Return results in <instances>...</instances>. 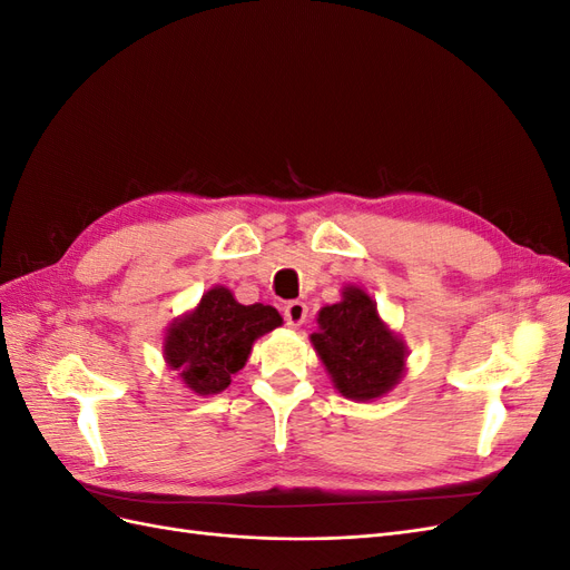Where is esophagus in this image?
<instances>
[{
    "instance_id": "1",
    "label": "esophagus",
    "mask_w": 570,
    "mask_h": 570,
    "mask_svg": "<svg viewBox=\"0 0 570 570\" xmlns=\"http://www.w3.org/2000/svg\"><path fill=\"white\" fill-rule=\"evenodd\" d=\"M283 316H285V323L289 327H299L304 325L306 316H308V308L304 302H289L285 308H283Z\"/></svg>"
}]
</instances>
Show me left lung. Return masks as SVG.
Returning <instances> with one entry per match:
<instances>
[{"label": "left lung", "instance_id": "8db88e82", "mask_svg": "<svg viewBox=\"0 0 570 570\" xmlns=\"http://www.w3.org/2000/svg\"><path fill=\"white\" fill-rule=\"evenodd\" d=\"M312 342L335 387L350 400L383 396L404 373V344L387 331L375 302L358 287H347L340 304L321 308Z\"/></svg>", "mask_w": 570, "mask_h": 570}]
</instances>
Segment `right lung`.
Returning a JSON list of instances; mask_svg holds the SVG:
<instances>
[{
  "instance_id": "right-lung-1",
  "label": "right lung",
  "mask_w": 570,
  "mask_h": 570,
  "mask_svg": "<svg viewBox=\"0 0 570 570\" xmlns=\"http://www.w3.org/2000/svg\"><path fill=\"white\" fill-rule=\"evenodd\" d=\"M281 323L273 306L237 304L230 289L214 287L193 314L170 325L164 354L189 390L218 394L245 366L254 340Z\"/></svg>"
}]
</instances>
